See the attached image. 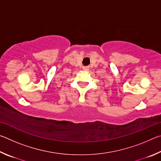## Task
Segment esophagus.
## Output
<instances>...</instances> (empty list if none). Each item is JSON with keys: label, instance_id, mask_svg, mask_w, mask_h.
<instances>
[{"label": "esophagus", "instance_id": "34e87169", "mask_svg": "<svg viewBox=\"0 0 161 161\" xmlns=\"http://www.w3.org/2000/svg\"><path fill=\"white\" fill-rule=\"evenodd\" d=\"M83 69H84V70H88V67H84Z\"/></svg>", "mask_w": 161, "mask_h": 161}]
</instances>
